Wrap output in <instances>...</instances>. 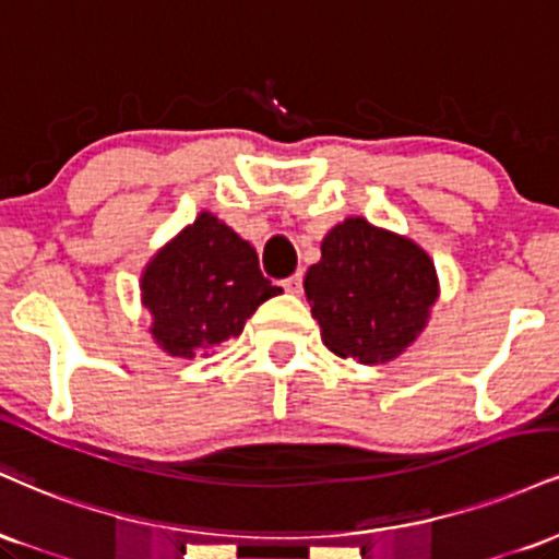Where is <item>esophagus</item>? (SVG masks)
<instances>
[{"instance_id":"esophagus-1","label":"esophagus","mask_w":559,"mask_h":559,"mask_svg":"<svg viewBox=\"0 0 559 559\" xmlns=\"http://www.w3.org/2000/svg\"><path fill=\"white\" fill-rule=\"evenodd\" d=\"M281 286H284L288 294H299V292H301V273L288 275V278L281 281Z\"/></svg>"}]
</instances>
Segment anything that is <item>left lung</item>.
I'll use <instances>...</instances> for the list:
<instances>
[{
    "label": "left lung",
    "mask_w": 559,
    "mask_h": 559,
    "mask_svg": "<svg viewBox=\"0 0 559 559\" xmlns=\"http://www.w3.org/2000/svg\"><path fill=\"white\" fill-rule=\"evenodd\" d=\"M305 294L333 355L386 365L426 331L439 275L420 243L355 215L323 236Z\"/></svg>",
    "instance_id": "left-lung-1"
}]
</instances>
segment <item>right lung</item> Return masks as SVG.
I'll return each mask as SVG.
<instances>
[{
	"mask_svg": "<svg viewBox=\"0 0 559 559\" xmlns=\"http://www.w3.org/2000/svg\"><path fill=\"white\" fill-rule=\"evenodd\" d=\"M150 333L170 357L215 355L281 288L260 273L258 252L221 217L197 215L152 254L139 281Z\"/></svg>",
	"mask_w": 559,
	"mask_h": 559,
	"instance_id": "obj_1",
	"label": "right lung"
}]
</instances>
